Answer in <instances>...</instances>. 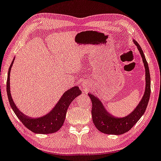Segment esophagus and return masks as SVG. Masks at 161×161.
I'll use <instances>...</instances> for the list:
<instances>
[{"label":"esophagus","mask_w":161,"mask_h":161,"mask_svg":"<svg viewBox=\"0 0 161 161\" xmlns=\"http://www.w3.org/2000/svg\"><path fill=\"white\" fill-rule=\"evenodd\" d=\"M87 87H88V85L87 84V83H83L82 84V91H87Z\"/></svg>","instance_id":"obj_1"}]
</instances>
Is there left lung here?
Here are the masks:
<instances>
[{"label":"left lung","instance_id":"left-lung-1","mask_svg":"<svg viewBox=\"0 0 161 161\" xmlns=\"http://www.w3.org/2000/svg\"><path fill=\"white\" fill-rule=\"evenodd\" d=\"M133 42L137 46L140 56L143 58L144 68H145L146 87L144 94L139 104L136 106L131 113L125 117H117L111 114L107 111L98 97H95L91 93H88V96L92 102L91 114H92L93 123H94L96 128L102 133L107 134V135H119L129 131L144 114L148 105L150 93H151V79H150L149 69L142 48L135 40H133Z\"/></svg>","mask_w":161,"mask_h":161}]
</instances>
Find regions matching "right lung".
Instances as JSON below:
<instances>
[{
	"label": "right lung",
	"mask_w": 161,
	"mask_h": 161,
	"mask_svg": "<svg viewBox=\"0 0 161 161\" xmlns=\"http://www.w3.org/2000/svg\"><path fill=\"white\" fill-rule=\"evenodd\" d=\"M14 60L10 64L7 75V91L8 99H9L10 106L13 110L14 113L17 116V117L21 123L24 124L25 127L30 129V131L36 134H52L58 131L64 124V119L66 117L67 110L69 105L72 103V101L82 93V91L79 90L78 86L71 87L62 96L57 104L55 105L51 111L48 114L42 117L32 118L28 117L21 112L18 107L16 106L13 98H12L11 93H10V71L13 67Z\"/></svg>",
	"instance_id": "add662e5"
}]
</instances>
